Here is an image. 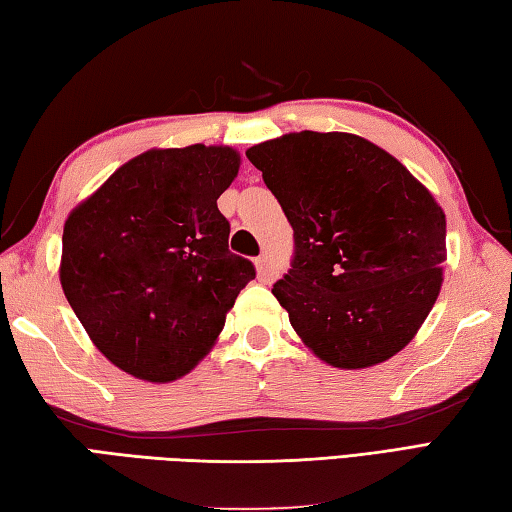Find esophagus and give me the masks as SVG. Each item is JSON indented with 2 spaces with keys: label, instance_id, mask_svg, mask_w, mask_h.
I'll list each match as a JSON object with an SVG mask.
<instances>
[{
  "label": "esophagus",
  "instance_id": "esophagus-1",
  "mask_svg": "<svg viewBox=\"0 0 512 512\" xmlns=\"http://www.w3.org/2000/svg\"><path fill=\"white\" fill-rule=\"evenodd\" d=\"M255 268H257V277L262 282H271L273 280V271H271V264H268V257L262 255L255 259Z\"/></svg>",
  "mask_w": 512,
  "mask_h": 512
}]
</instances>
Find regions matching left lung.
Returning a JSON list of instances; mask_svg holds the SVG:
<instances>
[{
    "mask_svg": "<svg viewBox=\"0 0 512 512\" xmlns=\"http://www.w3.org/2000/svg\"><path fill=\"white\" fill-rule=\"evenodd\" d=\"M293 226L291 271L273 286L322 362L367 369L410 345L443 284L445 212L367 138L291 132L246 150Z\"/></svg>",
    "mask_w": 512,
    "mask_h": 512,
    "instance_id": "left-lung-1",
    "label": "left lung"
}]
</instances>
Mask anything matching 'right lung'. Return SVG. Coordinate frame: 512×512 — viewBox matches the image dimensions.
<instances>
[{
    "label": "right lung",
    "instance_id": "obj_1",
    "mask_svg": "<svg viewBox=\"0 0 512 512\" xmlns=\"http://www.w3.org/2000/svg\"><path fill=\"white\" fill-rule=\"evenodd\" d=\"M228 145L154 147L64 221L60 284L111 365L172 383L215 347L255 268L228 250L217 208L239 172Z\"/></svg>",
    "mask_w": 512,
    "mask_h": 512
}]
</instances>
